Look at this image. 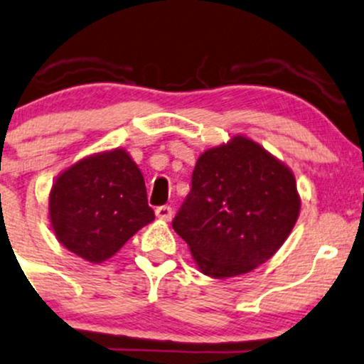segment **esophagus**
Here are the masks:
<instances>
[{
	"mask_svg": "<svg viewBox=\"0 0 364 364\" xmlns=\"http://www.w3.org/2000/svg\"><path fill=\"white\" fill-rule=\"evenodd\" d=\"M156 217L161 218V220H164V222H169L171 218H173V208L168 207V205H164V207H157Z\"/></svg>",
	"mask_w": 364,
	"mask_h": 364,
	"instance_id": "34e87169",
	"label": "esophagus"
}]
</instances>
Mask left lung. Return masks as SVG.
<instances>
[{"mask_svg":"<svg viewBox=\"0 0 364 364\" xmlns=\"http://www.w3.org/2000/svg\"><path fill=\"white\" fill-rule=\"evenodd\" d=\"M293 171L247 135L200 154L173 220L198 269L225 279L273 257L300 215Z\"/></svg>","mask_w":364,"mask_h":364,"instance_id":"left-lung-1","label":"left lung"}]
</instances>
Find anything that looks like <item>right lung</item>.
Wrapping results in <instances>:
<instances>
[{
    "instance_id": "right-lung-1",
    "label": "right lung",
    "mask_w": 364,
    "mask_h": 364,
    "mask_svg": "<svg viewBox=\"0 0 364 364\" xmlns=\"http://www.w3.org/2000/svg\"><path fill=\"white\" fill-rule=\"evenodd\" d=\"M49 220L57 240L87 262L110 259L154 220L144 176L125 149L95 152L52 183Z\"/></svg>"
}]
</instances>
